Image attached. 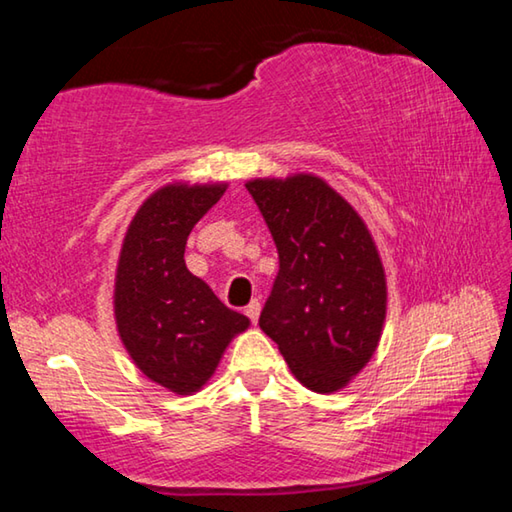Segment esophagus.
<instances>
[{
	"mask_svg": "<svg viewBox=\"0 0 512 512\" xmlns=\"http://www.w3.org/2000/svg\"><path fill=\"white\" fill-rule=\"evenodd\" d=\"M259 311H262V302H259V300H253V302H250V305L246 307V316H248L250 320H253V323H257Z\"/></svg>",
	"mask_w": 512,
	"mask_h": 512,
	"instance_id": "1",
	"label": "esophagus"
}]
</instances>
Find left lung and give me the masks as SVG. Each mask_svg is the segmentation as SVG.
<instances>
[{
	"label": "left lung",
	"mask_w": 512,
	"mask_h": 512,
	"mask_svg": "<svg viewBox=\"0 0 512 512\" xmlns=\"http://www.w3.org/2000/svg\"><path fill=\"white\" fill-rule=\"evenodd\" d=\"M280 255L259 316L302 386L343 391L368 366L384 332L388 287L361 214L316 173L246 183Z\"/></svg>",
	"instance_id": "1"
}]
</instances>
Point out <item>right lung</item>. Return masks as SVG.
I'll return each instance as SVG.
<instances>
[{
  "mask_svg": "<svg viewBox=\"0 0 512 512\" xmlns=\"http://www.w3.org/2000/svg\"><path fill=\"white\" fill-rule=\"evenodd\" d=\"M225 189L228 183L162 185L121 241L112 289L117 334L142 375L176 395L201 391L232 339L250 327L185 264L189 232Z\"/></svg>",
  "mask_w": 512,
  "mask_h": 512,
  "instance_id": "right-lung-1",
  "label": "right lung"
}]
</instances>
